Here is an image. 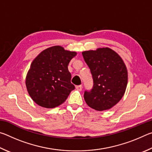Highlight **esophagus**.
Returning <instances> with one entry per match:
<instances>
[{"label": "esophagus", "mask_w": 152, "mask_h": 152, "mask_svg": "<svg viewBox=\"0 0 152 152\" xmlns=\"http://www.w3.org/2000/svg\"><path fill=\"white\" fill-rule=\"evenodd\" d=\"M76 88L78 90V91H82V85H78V86H76Z\"/></svg>", "instance_id": "1"}]
</instances>
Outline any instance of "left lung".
Here are the masks:
<instances>
[{"mask_svg":"<svg viewBox=\"0 0 152 152\" xmlns=\"http://www.w3.org/2000/svg\"><path fill=\"white\" fill-rule=\"evenodd\" d=\"M82 53L91 70L94 84L91 91L84 92L85 102L99 111L111 109L122 99L127 88L128 74L124 61L109 48Z\"/></svg>","mask_w":152,"mask_h":152,"instance_id":"1","label":"left lung"}]
</instances>
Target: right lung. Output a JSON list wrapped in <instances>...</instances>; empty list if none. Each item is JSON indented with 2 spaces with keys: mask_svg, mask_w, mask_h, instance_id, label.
Returning a JSON list of instances; mask_svg holds the SVG:
<instances>
[{
  "mask_svg": "<svg viewBox=\"0 0 152 152\" xmlns=\"http://www.w3.org/2000/svg\"><path fill=\"white\" fill-rule=\"evenodd\" d=\"M76 51L65 50L60 45L45 49L31 64L25 79L29 96L39 106L52 109L65 102L75 88L71 83L68 66Z\"/></svg>",
  "mask_w": 152,
  "mask_h": 152,
  "instance_id": "right-lung-1",
  "label": "right lung"
}]
</instances>
